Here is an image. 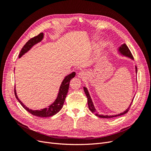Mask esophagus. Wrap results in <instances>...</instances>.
<instances>
[{
  "label": "esophagus",
  "mask_w": 151,
  "mask_h": 151,
  "mask_svg": "<svg viewBox=\"0 0 151 151\" xmlns=\"http://www.w3.org/2000/svg\"><path fill=\"white\" fill-rule=\"evenodd\" d=\"M86 76V72H80L79 74H78V77H80V78H84L85 77V76Z\"/></svg>",
  "instance_id": "34e87169"
}]
</instances>
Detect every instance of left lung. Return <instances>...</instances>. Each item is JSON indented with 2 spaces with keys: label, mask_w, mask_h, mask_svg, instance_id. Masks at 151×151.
<instances>
[{
  "label": "left lung",
  "mask_w": 151,
  "mask_h": 151,
  "mask_svg": "<svg viewBox=\"0 0 151 151\" xmlns=\"http://www.w3.org/2000/svg\"><path fill=\"white\" fill-rule=\"evenodd\" d=\"M118 51H119V52H120L122 55H123L129 57V58H132V60H133V59H134L133 55H132V54L131 52L130 51L129 48H128V47L127 46L126 44H123V45H122V46L119 48V49H118ZM135 71H136V73H137V67H135ZM84 92H85V93H86V94L87 98H88V107H89V110H90L91 112H92L93 113L95 114L96 115L98 116V117H99V118H113V117L118 116H121V115H124V114L127 113L128 111H129V109H130V106H131V105H132V103H133L134 99V97L133 99H132V102H131V103H130V104L129 107L125 111H123V113H120V114H118V115H111V116H108V115H105V116H104V115H98V114L97 113V112L96 111V109H95V108H94V104H93V101H92V99H91V96H90V95H89V93L88 91V89H87V88H86V87H84Z\"/></svg>",
  "instance_id": "obj_1"
}]
</instances>
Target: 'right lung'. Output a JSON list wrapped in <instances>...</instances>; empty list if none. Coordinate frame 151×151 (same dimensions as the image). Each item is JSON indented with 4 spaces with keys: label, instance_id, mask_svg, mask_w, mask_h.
<instances>
[{
    "label": "right lung",
    "instance_id": "add662e5",
    "mask_svg": "<svg viewBox=\"0 0 151 151\" xmlns=\"http://www.w3.org/2000/svg\"><path fill=\"white\" fill-rule=\"evenodd\" d=\"M43 33H41L38 36H36L35 37L29 40L28 42H27V43L24 45V47L21 49L20 53L19 55V58L21 57L27 52H28L35 45L40 42L41 41L43 40ZM75 76H76V73L72 72L71 74L65 77V79L63 80L62 83L61 84L60 89H59V93L58 94V96L57 99H55V101H54V103H53L51 105L48 106V108L42 109H40V110H32V109L27 108L25 105L20 101L19 98H18L16 94V89L14 88V94L16 96V98L18 100V101H19L20 104L22 105V106L27 111L30 113L31 115L36 116H39V117L52 116L57 114L62 109L68 93V88H69L70 81L72 78H74Z\"/></svg>",
    "mask_w": 151,
    "mask_h": 151
}]
</instances>
